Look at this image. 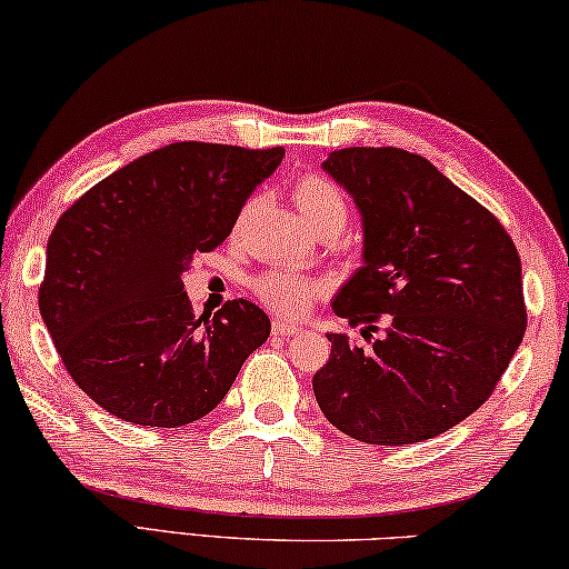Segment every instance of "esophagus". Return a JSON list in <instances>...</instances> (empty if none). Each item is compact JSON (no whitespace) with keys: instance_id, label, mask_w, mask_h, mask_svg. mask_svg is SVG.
I'll list each match as a JSON object with an SVG mask.
<instances>
[{"instance_id":"1","label":"esophagus","mask_w":569,"mask_h":569,"mask_svg":"<svg viewBox=\"0 0 569 569\" xmlns=\"http://www.w3.org/2000/svg\"><path fill=\"white\" fill-rule=\"evenodd\" d=\"M272 332H274V335H282V338H290V335H297V332H300V328H297L295 322L274 320V322H272Z\"/></svg>"}]
</instances>
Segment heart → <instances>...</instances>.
<instances>
[{"label":"heart","instance_id":"b5f03b06","mask_svg":"<svg viewBox=\"0 0 569 569\" xmlns=\"http://www.w3.org/2000/svg\"><path fill=\"white\" fill-rule=\"evenodd\" d=\"M292 199L302 221L315 234L338 237L348 223L346 197H342L338 186L320 173L300 176L292 186ZM254 292L274 312L287 315V318H300L310 310L315 295H318V282L277 269V272L254 279Z\"/></svg>","mask_w":569,"mask_h":569}]
</instances>
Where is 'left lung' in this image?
<instances>
[{
	"mask_svg": "<svg viewBox=\"0 0 569 569\" xmlns=\"http://www.w3.org/2000/svg\"><path fill=\"white\" fill-rule=\"evenodd\" d=\"M322 171L360 211L362 267L332 310L370 350L330 332V360L312 390L325 418L356 441L433 439L491 396L527 328L521 262L497 217L423 156L342 148Z\"/></svg>",
	"mask_w": 569,
	"mask_h": 569,
	"instance_id": "left-lung-1",
	"label": "left lung"
}]
</instances>
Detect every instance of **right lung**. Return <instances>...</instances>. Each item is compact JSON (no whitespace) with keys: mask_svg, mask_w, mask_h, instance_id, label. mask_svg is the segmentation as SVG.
Returning a JSON list of instances; mask_svg holds the SVG:
<instances>
[{"mask_svg":"<svg viewBox=\"0 0 569 569\" xmlns=\"http://www.w3.org/2000/svg\"><path fill=\"white\" fill-rule=\"evenodd\" d=\"M284 148L183 141L92 186L54 223L40 315L80 390L128 423L176 428L211 413L269 338L234 300L197 320L183 272L234 229Z\"/></svg>","mask_w":569,"mask_h":569,"instance_id":"1","label":"right lung"}]
</instances>
